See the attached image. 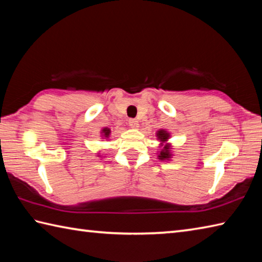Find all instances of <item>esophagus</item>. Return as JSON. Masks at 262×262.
<instances>
[{
	"instance_id": "34e87169",
	"label": "esophagus",
	"mask_w": 262,
	"mask_h": 262,
	"mask_svg": "<svg viewBox=\"0 0 262 262\" xmlns=\"http://www.w3.org/2000/svg\"><path fill=\"white\" fill-rule=\"evenodd\" d=\"M128 124L132 128H138V121L136 119H129L128 120Z\"/></svg>"
}]
</instances>
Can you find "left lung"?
<instances>
[{
	"label": "left lung",
	"instance_id": "1",
	"mask_svg": "<svg viewBox=\"0 0 262 262\" xmlns=\"http://www.w3.org/2000/svg\"><path fill=\"white\" fill-rule=\"evenodd\" d=\"M158 137L162 142H165L169 138V134L165 130H160V132H158ZM170 157H171V154H170L169 145H165L162 151L160 152L159 158H160V160H168Z\"/></svg>",
	"mask_w": 262,
	"mask_h": 262
}]
</instances>
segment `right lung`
I'll return each instance as SVG.
<instances>
[{
    "label": "right lung",
    "mask_w": 262,
    "mask_h": 262,
    "mask_svg": "<svg viewBox=\"0 0 262 262\" xmlns=\"http://www.w3.org/2000/svg\"><path fill=\"white\" fill-rule=\"evenodd\" d=\"M102 133H103V137L108 138L109 135H110V129H108V128H104V129L102 130Z\"/></svg>",
    "instance_id": "add662e5"
}]
</instances>
